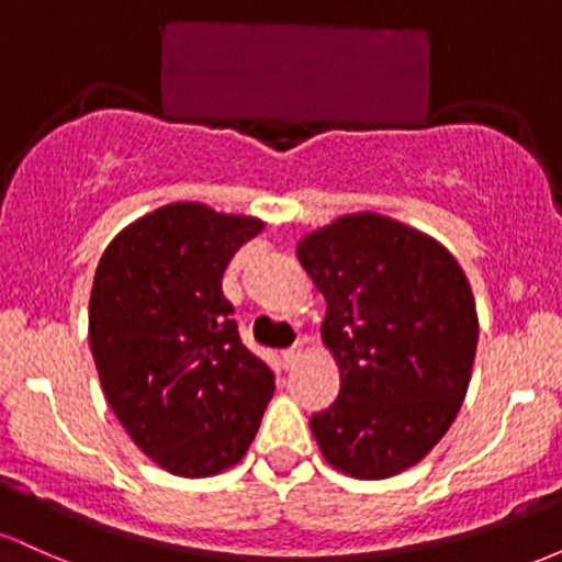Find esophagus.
<instances>
[{
    "label": "esophagus",
    "instance_id": "obj_1",
    "mask_svg": "<svg viewBox=\"0 0 562 562\" xmlns=\"http://www.w3.org/2000/svg\"><path fill=\"white\" fill-rule=\"evenodd\" d=\"M301 357H303V346L301 344L288 348V351H282V364H285V370H293V367L301 362Z\"/></svg>",
    "mask_w": 562,
    "mask_h": 562
}]
</instances>
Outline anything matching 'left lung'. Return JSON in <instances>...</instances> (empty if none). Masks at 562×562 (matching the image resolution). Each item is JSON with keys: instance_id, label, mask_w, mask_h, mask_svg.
<instances>
[{"instance_id": "left-lung-1", "label": "left lung", "mask_w": 562, "mask_h": 562, "mask_svg": "<svg viewBox=\"0 0 562 562\" xmlns=\"http://www.w3.org/2000/svg\"><path fill=\"white\" fill-rule=\"evenodd\" d=\"M325 295L322 340L340 393L312 415L335 470L380 481L417 465L465 402L479 314L454 256L391 216L346 214L295 245Z\"/></svg>"}]
</instances>
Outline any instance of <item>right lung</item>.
I'll return each mask as SVG.
<instances>
[{
	"mask_svg": "<svg viewBox=\"0 0 562 562\" xmlns=\"http://www.w3.org/2000/svg\"><path fill=\"white\" fill-rule=\"evenodd\" d=\"M261 229L256 216L169 203L121 229L97 263L89 348L100 385L132 441L182 479L235 468L274 393L222 293L232 256Z\"/></svg>",
	"mask_w": 562,
	"mask_h": 562,
	"instance_id": "add662e5",
	"label": "right lung"
}]
</instances>
